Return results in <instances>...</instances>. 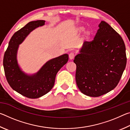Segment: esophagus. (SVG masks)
<instances>
[{"mask_svg":"<svg viewBox=\"0 0 130 130\" xmlns=\"http://www.w3.org/2000/svg\"><path fill=\"white\" fill-rule=\"evenodd\" d=\"M74 56H75V55H74L73 53H70L69 54V57L70 60H73V59L74 58Z\"/></svg>","mask_w":130,"mask_h":130,"instance_id":"34e87169","label":"esophagus"}]
</instances>
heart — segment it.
I'll return each instance as SVG.
<instances>
[{
	"instance_id": "heart-1",
	"label": "heart",
	"mask_w": 130,
	"mask_h": 130,
	"mask_svg": "<svg viewBox=\"0 0 130 130\" xmlns=\"http://www.w3.org/2000/svg\"><path fill=\"white\" fill-rule=\"evenodd\" d=\"M84 30V27H83V26H79L77 28H76V32H81V31ZM92 36V31L90 30H87L86 31H85L84 33V36H83V38L85 40H88Z\"/></svg>"
}]
</instances>
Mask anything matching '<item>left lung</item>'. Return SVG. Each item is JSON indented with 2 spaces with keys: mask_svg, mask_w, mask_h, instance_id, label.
Listing matches in <instances>:
<instances>
[{
  "mask_svg": "<svg viewBox=\"0 0 130 130\" xmlns=\"http://www.w3.org/2000/svg\"><path fill=\"white\" fill-rule=\"evenodd\" d=\"M99 27L93 40L84 42L73 61L77 85L91 97L100 96L115 88L127 63L122 37L104 21Z\"/></svg>",
  "mask_w": 130,
  "mask_h": 130,
  "instance_id": "1",
  "label": "left lung"
}]
</instances>
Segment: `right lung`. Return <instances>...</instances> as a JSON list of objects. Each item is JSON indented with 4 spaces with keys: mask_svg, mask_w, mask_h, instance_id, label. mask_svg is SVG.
Returning a JSON list of instances; mask_svg holds the SVG:
<instances>
[{
    "mask_svg": "<svg viewBox=\"0 0 130 130\" xmlns=\"http://www.w3.org/2000/svg\"><path fill=\"white\" fill-rule=\"evenodd\" d=\"M45 22L42 20L30 22L15 32L4 55L3 67L8 83L14 91L30 99L40 98L52 89L57 72L69 59L68 55L65 54L50 60L32 76L26 74L21 70L17 60L19 45L31 31L44 25Z\"/></svg>",
    "mask_w": 130,
    "mask_h": 130,
    "instance_id": "1",
    "label": "right lung"
}]
</instances>
